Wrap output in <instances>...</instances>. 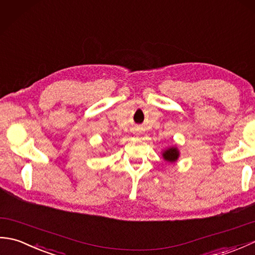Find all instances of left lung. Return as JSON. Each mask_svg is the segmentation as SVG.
Returning a JSON list of instances; mask_svg holds the SVG:
<instances>
[{
    "instance_id": "left-lung-1",
    "label": "left lung",
    "mask_w": 255,
    "mask_h": 255,
    "mask_svg": "<svg viewBox=\"0 0 255 255\" xmlns=\"http://www.w3.org/2000/svg\"><path fill=\"white\" fill-rule=\"evenodd\" d=\"M163 158L167 162H174L178 158V151L176 148H169L164 151Z\"/></svg>"
}]
</instances>
